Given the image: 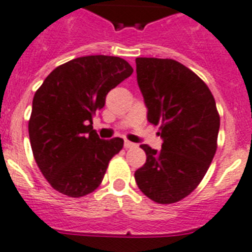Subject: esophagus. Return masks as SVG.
Wrapping results in <instances>:
<instances>
[{
    "label": "esophagus",
    "instance_id": "34e87169",
    "mask_svg": "<svg viewBox=\"0 0 252 252\" xmlns=\"http://www.w3.org/2000/svg\"><path fill=\"white\" fill-rule=\"evenodd\" d=\"M136 144L131 143L130 140H125V148H132V147H135Z\"/></svg>",
    "mask_w": 252,
    "mask_h": 252
}]
</instances>
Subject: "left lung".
<instances>
[{
  "mask_svg": "<svg viewBox=\"0 0 252 252\" xmlns=\"http://www.w3.org/2000/svg\"><path fill=\"white\" fill-rule=\"evenodd\" d=\"M136 78L148 108V122L158 127L161 150L140 146L146 164L135 172L143 194L158 204L182 200L206 176L217 150L220 116L208 86L194 71L170 58L139 57Z\"/></svg>",
  "mask_w": 252,
  "mask_h": 252,
  "instance_id": "1",
  "label": "left lung"
}]
</instances>
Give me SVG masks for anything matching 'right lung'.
<instances>
[{
  "mask_svg": "<svg viewBox=\"0 0 252 252\" xmlns=\"http://www.w3.org/2000/svg\"><path fill=\"white\" fill-rule=\"evenodd\" d=\"M132 71L124 58L86 56L56 67L36 91L28 134L36 164L54 190L82 198L100 186L124 139L101 140L92 120L108 92Z\"/></svg>",
  "mask_w": 252,
  "mask_h": 252,
  "instance_id": "right-lung-1",
  "label": "right lung"
}]
</instances>
